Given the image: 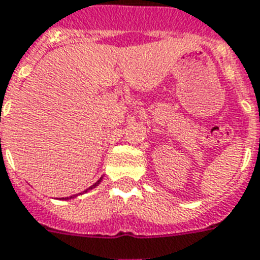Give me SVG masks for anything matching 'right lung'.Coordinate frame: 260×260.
<instances>
[{
	"mask_svg": "<svg viewBox=\"0 0 260 260\" xmlns=\"http://www.w3.org/2000/svg\"><path fill=\"white\" fill-rule=\"evenodd\" d=\"M102 180H103V178H100V179H99V180H98V182L94 183V184H92V186H90L89 188H86L85 191H82V192H80V194H84V192H88V191H89V190H93L94 187H98L99 184H100V182H102ZM77 195H78V194H76V195H72V197H66V198H62V199H65V201H68V199L76 198V197H77Z\"/></svg>",
	"mask_w": 260,
	"mask_h": 260,
	"instance_id": "add662e5",
	"label": "right lung"
}]
</instances>
